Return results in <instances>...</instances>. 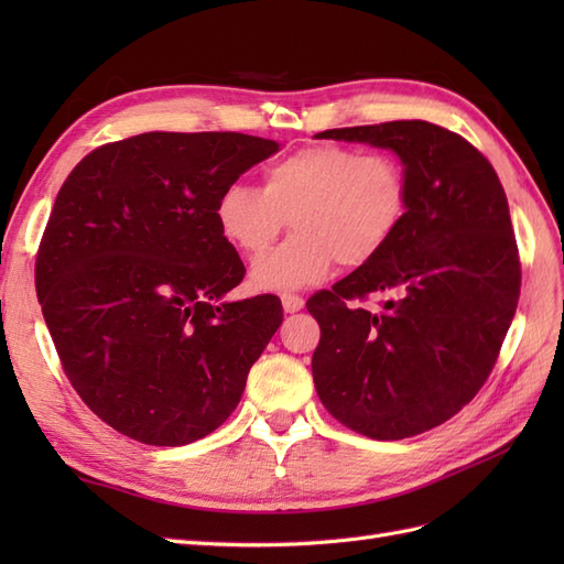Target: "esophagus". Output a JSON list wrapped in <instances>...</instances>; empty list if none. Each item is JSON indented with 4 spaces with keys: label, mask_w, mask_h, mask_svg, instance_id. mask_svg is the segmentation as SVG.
I'll return each mask as SVG.
<instances>
[{
    "label": "esophagus",
    "mask_w": 564,
    "mask_h": 564,
    "mask_svg": "<svg viewBox=\"0 0 564 564\" xmlns=\"http://www.w3.org/2000/svg\"><path fill=\"white\" fill-rule=\"evenodd\" d=\"M281 303H283L285 313H297V310H303V305H305L303 297L301 295H293V293H285L281 297Z\"/></svg>",
    "instance_id": "esophagus-1"
}]
</instances>
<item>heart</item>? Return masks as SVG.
<instances>
[{
  "label": "heart",
  "instance_id": "b5f03b06",
  "mask_svg": "<svg viewBox=\"0 0 564 564\" xmlns=\"http://www.w3.org/2000/svg\"><path fill=\"white\" fill-rule=\"evenodd\" d=\"M410 174L390 152L322 142L295 150L263 170V188L235 182L215 203L223 237L259 257L293 225L295 235L251 269L263 291H297L325 281L334 263H373L404 227Z\"/></svg>",
  "mask_w": 564,
  "mask_h": 564
}]
</instances>
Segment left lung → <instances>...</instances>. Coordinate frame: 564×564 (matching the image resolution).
I'll return each instance as SVG.
<instances>
[{"label":"left lung","mask_w":564,"mask_h":564,"mask_svg":"<svg viewBox=\"0 0 564 564\" xmlns=\"http://www.w3.org/2000/svg\"><path fill=\"white\" fill-rule=\"evenodd\" d=\"M317 138L400 154L412 203L382 254L307 301L319 325L322 404L356 434L410 438L446 422L492 373L517 313L521 261L495 166L426 121L334 128ZM390 292L382 311L365 307Z\"/></svg>","instance_id":"1"}]
</instances>
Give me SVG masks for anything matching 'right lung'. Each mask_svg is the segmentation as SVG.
I'll return each instance as SVG.
<instances>
[{
  "label": "right lung",
  "instance_id": "1",
  "mask_svg": "<svg viewBox=\"0 0 564 564\" xmlns=\"http://www.w3.org/2000/svg\"><path fill=\"white\" fill-rule=\"evenodd\" d=\"M279 142L140 133L91 150L65 178L35 254V293L72 388L148 446L218 429L281 327L275 295L225 303L245 263L215 203Z\"/></svg>",
  "mask_w": 564,
  "mask_h": 564
}]
</instances>
